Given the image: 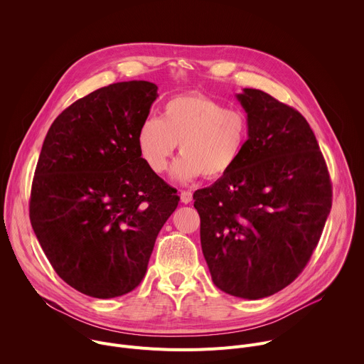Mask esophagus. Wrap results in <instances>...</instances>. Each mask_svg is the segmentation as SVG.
Returning <instances> with one entry per match:
<instances>
[{
    "instance_id": "obj_1",
    "label": "esophagus",
    "mask_w": 364,
    "mask_h": 364,
    "mask_svg": "<svg viewBox=\"0 0 364 364\" xmlns=\"http://www.w3.org/2000/svg\"><path fill=\"white\" fill-rule=\"evenodd\" d=\"M180 198H181V201H183L184 204H188V203H191V200H193V193H191L190 190H183V191L180 193Z\"/></svg>"
}]
</instances>
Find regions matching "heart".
I'll list each match as a JSON object with an SVG mask.
<instances>
[{
	"mask_svg": "<svg viewBox=\"0 0 364 364\" xmlns=\"http://www.w3.org/2000/svg\"><path fill=\"white\" fill-rule=\"evenodd\" d=\"M246 141L245 115L200 93L171 97L161 108L160 119H145L136 132L141 159L157 174L166 171L180 144L181 157L173 168L180 181L225 177L240 160Z\"/></svg>",
	"mask_w": 364,
	"mask_h": 364,
	"instance_id": "1",
	"label": "heart"
}]
</instances>
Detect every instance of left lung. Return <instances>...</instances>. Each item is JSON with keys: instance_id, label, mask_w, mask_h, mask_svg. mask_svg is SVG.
<instances>
[{"instance_id": "left-lung-1", "label": "left lung", "mask_w": 364, "mask_h": 364, "mask_svg": "<svg viewBox=\"0 0 364 364\" xmlns=\"http://www.w3.org/2000/svg\"><path fill=\"white\" fill-rule=\"evenodd\" d=\"M247 141L235 168L193 194L213 284L259 299L306 267L331 209V181L306 119L259 89L236 95Z\"/></svg>"}]
</instances>
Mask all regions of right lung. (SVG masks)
Listing matches in <instances>:
<instances>
[{
	"mask_svg": "<svg viewBox=\"0 0 364 364\" xmlns=\"http://www.w3.org/2000/svg\"><path fill=\"white\" fill-rule=\"evenodd\" d=\"M145 80L112 83L73 102L51 124L30 196V222L56 274L93 298L135 289L177 190L136 146L157 99Z\"/></svg>",
	"mask_w": 364,
	"mask_h": 364,
	"instance_id": "add662e5",
	"label": "right lung"
}]
</instances>
